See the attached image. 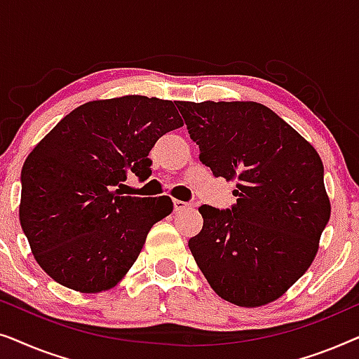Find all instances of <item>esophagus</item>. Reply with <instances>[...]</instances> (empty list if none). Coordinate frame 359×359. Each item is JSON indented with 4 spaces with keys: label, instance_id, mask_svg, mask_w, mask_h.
Here are the masks:
<instances>
[{
    "label": "esophagus",
    "instance_id": "obj_1",
    "mask_svg": "<svg viewBox=\"0 0 359 359\" xmlns=\"http://www.w3.org/2000/svg\"><path fill=\"white\" fill-rule=\"evenodd\" d=\"M173 208L176 212H180V210H184L189 208V204H186L184 201H180V199H173Z\"/></svg>",
    "mask_w": 359,
    "mask_h": 359
}]
</instances>
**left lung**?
<instances>
[{
    "label": "left lung",
    "instance_id": "left-lung-1",
    "mask_svg": "<svg viewBox=\"0 0 359 359\" xmlns=\"http://www.w3.org/2000/svg\"><path fill=\"white\" fill-rule=\"evenodd\" d=\"M214 176L235 181L237 204L201 205L189 250L210 287L240 307L276 301L307 271L330 219L317 150L253 101L176 102Z\"/></svg>",
    "mask_w": 359,
    "mask_h": 359
}]
</instances>
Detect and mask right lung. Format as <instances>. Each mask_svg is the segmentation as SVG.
<instances>
[{
  "mask_svg": "<svg viewBox=\"0 0 359 359\" xmlns=\"http://www.w3.org/2000/svg\"><path fill=\"white\" fill-rule=\"evenodd\" d=\"M175 104L139 95L85 102L29 154L19 220L53 281L85 294L114 287L154 224L171 214L168 196H122L116 188L129 171L149 178L155 142L183 126Z\"/></svg>",
  "mask_w": 359,
  "mask_h": 359,
  "instance_id": "right-lung-1",
  "label": "right lung"
}]
</instances>
